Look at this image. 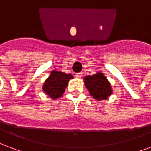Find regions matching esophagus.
<instances>
[{"mask_svg":"<svg viewBox=\"0 0 151 151\" xmlns=\"http://www.w3.org/2000/svg\"><path fill=\"white\" fill-rule=\"evenodd\" d=\"M82 75H83L82 73H78L75 74L76 78H81V77H82Z\"/></svg>","mask_w":151,"mask_h":151,"instance_id":"obj_1","label":"esophagus"}]
</instances>
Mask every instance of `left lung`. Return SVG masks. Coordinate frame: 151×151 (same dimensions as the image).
<instances>
[{
	"instance_id": "1",
	"label": "left lung",
	"mask_w": 151,
	"mask_h": 151,
	"mask_svg": "<svg viewBox=\"0 0 151 151\" xmlns=\"http://www.w3.org/2000/svg\"><path fill=\"white\" fill-rule=\"evenodd\" d=\"M84 79L85 87L95 99L106 100L113 93L110 81L102 72H97L93 75L85 76Z\"/></svg>"
}]
</instances>
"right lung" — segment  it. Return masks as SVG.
<instances>
[{"label":"right lung","instance_id":"obj_1","mask_svg":"<svg viewBox=\"0 0 151 151\" xmlns=\"http://www.w3.org/2000/svg\"><path fill=\"white\" fill-rule=\"evenodd\" d=\"M73 78V75L70 73L52 70L48 78L45 81L42 90L52 99H56L63 96L69 81Z\"/></svg>","mask_w":151,"mask_h":151}]
</instances>
